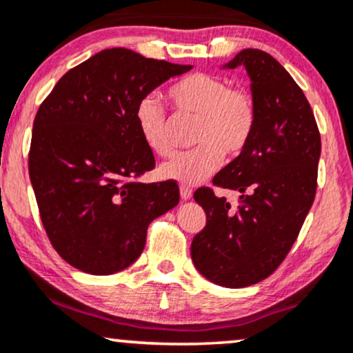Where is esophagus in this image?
Listing matches in <instances>:
<instances>
[{
    "mask_svg": "<svg viewBox=\"0 0 353 353\" xmlns=\"http://www.w3.org/2000/svg\"><path fill=\"white\" fill-rule=\"evenodd\" d=\"M192 197V189L189 188V185H181V199L182 201H189V199Z\"/></svg>",
    "mask_w": 353,
    "mask_h": 353,
    "instance_id": "34e87169",
    "label": "esophagus"
}]
</instances>
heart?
Returning <instances> with one entry per match:
<instances>
[{
	"label": "heart",
	"mask_w": 353,
	"mask_h": 353,
	"mask_svg": "<svg viewBox=\"0 0 353 353\" xmlns=\"http://www.w3.org/2000/svg\"><path fill=\"white\" fill-rule=\"evenodd\" d=\"M179 113L195 114L192 141L197 146L181 152L161 168L168 179L197 184L220 168L223 152L239 156L248 146L256 128V103L248 90L228 87L223 79L195 72L168 90ZM134 123L148 150L161 158L174 151L169 120L156 97H144L134 108Z\"/></svg>",
	"instance_id": "1"
}]
</instances>
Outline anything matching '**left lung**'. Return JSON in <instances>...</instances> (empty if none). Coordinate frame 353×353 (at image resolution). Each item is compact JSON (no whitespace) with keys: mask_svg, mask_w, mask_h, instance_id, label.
Here are the masks:
<instances>
[{"mask_svg":"<svg viewBox=\"0 0 353 353\" xmlns=\"http://www.w3.org/2000/svg\"><path fill=\"white\" fill-rule=\"evenodd\" d=\"M252 79L256 128L248 146L212 179L240 194L236 205L214 189L194 192L207 222L190 245L199 273L225 288L252 286L281 265L317 189L321 133L307 99L288 70L260 49L227 63Z\"/></svg>","mask_w":353,"mask_h":353,"instance_id":"obj_1","label":"left lung"}]
</instances>
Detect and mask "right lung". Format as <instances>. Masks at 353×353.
Wrapping results in <instances>:
<instances>
[{
  "label": "right lung",
  "instance_id": "add662e5",
  "mask_svg": "<svg viewBox=\"0 0 353 353\" xmlns=\"http://www.w3.org/2000/svg\"><path fill=\"white\" fill-rule=\"evenodd\" d=\"M190 69L105 49L67 72L41 103L29 177L50 243L74 268L90 274L128 268L144 250L150 223L179 203L176 181H138L156 163L134 108Z\"/></svg>",
  "mask_w": 353,
  "mask_h": 353
}]
</instances>
